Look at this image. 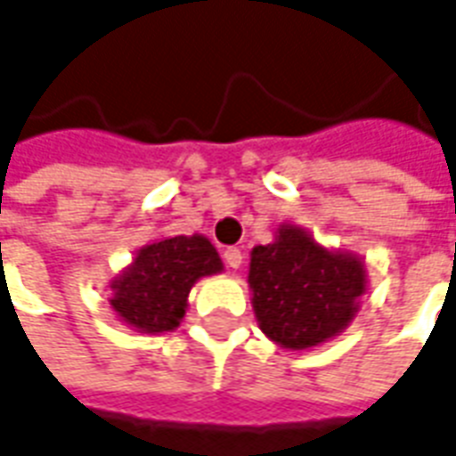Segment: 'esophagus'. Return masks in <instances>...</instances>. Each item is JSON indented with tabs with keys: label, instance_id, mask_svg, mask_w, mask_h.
Instances as JSON below:
<instances>
[{
	"label": "esophagus",
	"instance_id": "obj_1",
	"mask_svg": "<svg viewBox=\"0 0 456 456\" xmlns=\"http://www.w3.org/2000/svg\"><path fill=\"white\" fill-rule=\"evenodd\" d=\"M223 261L228 264V268H240V264H243V253L238 248H225L223 250Z\"/></svg>",
	"mask_w": 456,
	"mask_h": 456
}]
</instances>
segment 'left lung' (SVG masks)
<instances>
[{
	"instance_id": "obj_1",
	"label": "left lung",
	"mask_w": 456,
	"mask_h": 456,
	"mask_svg": "<svg viewBox=\"0 0 456 456\" xmlns=\"http://www.w3.org/2000/svg\"><path fill=\"white\" fill-rule=\"evenodd\" d=\"M248 283L258 326L283 349H311L338 336L366 293L362 258L319 246L304 228L281 225L250 250Z\"/></svg>"
}]
</instances>
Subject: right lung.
I'll list each match as a JSON object with an SVG mask.
<instances>
[{
    "label": "right lung",
    "instance_id": "1",
    "mask_svg": "<svg viewBox=\"0 0 456 456\" xmlns=\"http://www.w3.org/2000/svg\"><path fill=\"white\" fill-rule=\"evenodd\" d=\"M223 261L206 235H173L137 250L110 283L112 311L140 334L178 329L198 278L221 273Z\"/></svg>",
    "mask_w": 456,
    "mask_h": 456
}]
</instances>
